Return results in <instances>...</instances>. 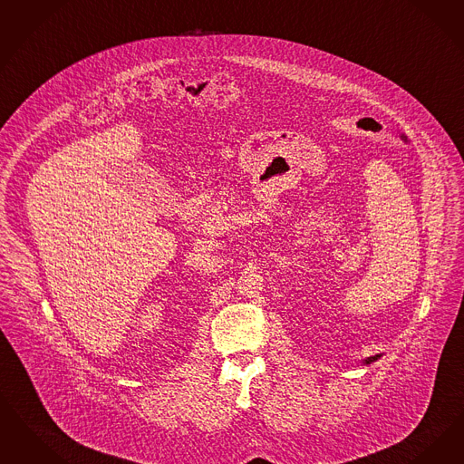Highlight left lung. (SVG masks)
I'll return each instance as SVG.
<instances>
[{"mask_svg":"<svg viewBox=\"0 0 464 464\" xmlns=\"http://www.w3.org/2000/svg\"><path fill=\"white\" fill-rule=\"evenodd\" d=\"M380 357H382V353H376V355H371V357H368V359H364V362H362V364H366V366H368V364H371V362H374V361H378V359H380Z\"/></svg>","mask_w":464,"mask_h":464,"instance_id":"left-lung-1","label":"left lung"}]
</instances>
